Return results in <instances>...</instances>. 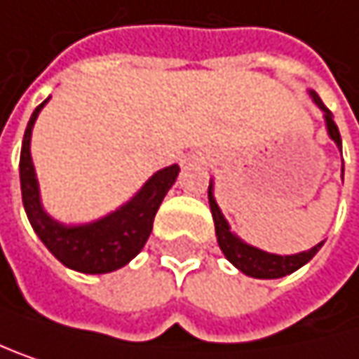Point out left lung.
Here are the masks:
<instances>
[{"label":"left lung","instance_id":"left-lung-1","mask_svg":"<svg viewBox=\"0 0 359 359\" xmlns=\"http://www.w3.org/2000/svg\"><path fill=\"white\" fill-rule=\"evenodd\" d=\"M309 95L313 97L316 106L324 112V121H326V129L330 140L341 148V133L339 127L332 118V112L324 106V102L320 100V95L316 91L309 90ZM209 205H211V213H213V222H215V234H217V243L219 249L224 251L226 259L238 268L243 273L251 276V278H262V280H271V278H282L288 276L299 268H303L320 249L324 243H318L316 247H311L309 251L297 253V255H273V253H266L257 247L247 245L245 241H241L228 226L224 213L219 211L215 196H213V182L209 184Z\"/></svg>","mask_w":359,"mask_h":359}]
</instances>
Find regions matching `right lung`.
I'll return each mask as SVG.
<instances>
[{
	"instance_id": "1",
	"label": "right lung",
	"mask_w": 359,
	"mask_h": 359,
	"mask_svg": "<svg viewBox=\"0 0 359 359\" xmlns=\"http://www.w3.org/2000/svg\"><path fill=\"white\" fill-rule=\"evenodd\" d=\"M48 100H43L35 108L27 125L25 137H22L20 190H22V205H25L27 217L35 234L41 238L48 251L62 266L75 271H83V273L114 271L127 266L144 249L152 232L154 215L165 194L173 186L180 173V167L171 165V167L156 171L129 203H125L123 207H118L116 211L108 213L106 217L97 222L83 224V226H65L52 219L43 211V205L39 198V184L35 177V167L31 158V131L37 121V114L41 112Z\"/></svg>"
}]
</instances>
